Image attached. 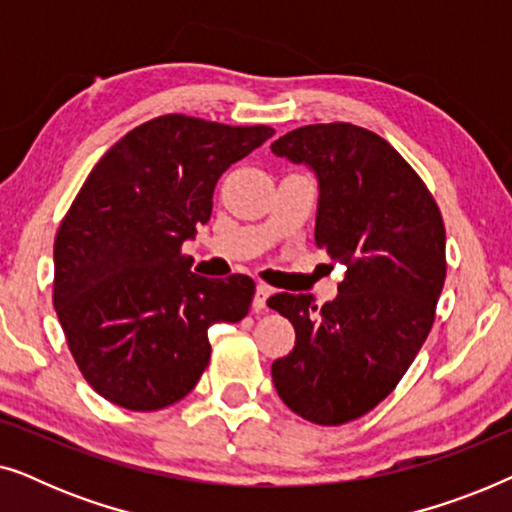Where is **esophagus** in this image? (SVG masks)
<instances>
[{
  "label": "esophagus",
  "mask_w": 512,
  "mask_h": 512,
  "mask_svg": "<svg viewBox=\"0 0 512 512\" xmlns=\"http://www.w3.org/2000/svg\"><path fill=\"white\" fill-rule=\"evenodd\" d=\"M270 293H272L270 286H265V284H258V286H256V291H254V303H251V305H254L256 312L263 310L265 303H268Z\"/></svg>",
  "instance_id": "obj_1"
}]
</instances>
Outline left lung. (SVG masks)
<instances>
[{"mask_svg": "<svg viewBox=\"0 0 512 512\" xmlns=\"http://www.w3.org/2000/svg\"><path fill=\"white\" fill-rule=\"evenodd\" d=\"M270 149L314 172V244L347 265L331 303L270 296L296 328V347L272 363V382L296 415L352 422L391 394L431 331L447 268L443 219L401 153L359 125H305Z\"/></svg>", "mask_w": 512, "mask_h": 512, "instance_id": "obj_1", "label": "left lung"}]
</instances>
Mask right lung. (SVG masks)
Here are the masks:
<instances>
[{
  "label": "right lung",
  "mask_w": 512,
  "mask_h": 512,
  "mask_svg": "<svg viewBox=\"0 0 512 512\" xmlns=\"http://www.w3.org/2000/svg\"><path fill=\"white\" fill-rule=\"evenodd\" d=\"M275 135L181 114L111 146L83 181L53 247V305L90 387L128 410L184 398L209 363V326L247 317L254 279L191 272L181 244L212 216L230 165Z\"/></svg>",
  "instance_id": "obj_1"
}]
</instances>
